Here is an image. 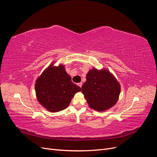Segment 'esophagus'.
Wrapping results in <instances>:
<instances>
[{
	"mask_svg": "<svg viewBox=\"0 0 157 157\" xmlns=\"http://www.w3.org/2000/svg\"><path fill=\"white\" fill-rule=\"evenodd\" d=\"M78 86H79L80 88H81L82 86V82H79V83L78 84Z\"/></svg>",
	"mask_w": 157,
	"mask_h": 157,
	"instance_id": "34e87169",
	"label": "esophagus"
}]
</instances>
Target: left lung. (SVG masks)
<instances>
[{
    "label": "left lung",
    "instance_id": "obj_1",
    "mask_svg": "<svg viewBox=\"0 0 157 157\" xmlns=\"http://www.w3.org/2000/svg\"><path fill=\"white\" fill-rule=\"evenodd\" d=\"M82 92L90 107L103 111L115 105L121 93V86L108 70L93 68L86 75Z\"/></svg>",
    "mask_w": 157,
    "mask_h": 157
}]
</instances>
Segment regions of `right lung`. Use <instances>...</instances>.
I'll list each match as a JSON object with an SVG mask.
<instances>
[{"mask_svg":"<svg viewBox=\"0 0 157 157\" xmlns=\"http://www.w3.org/2000/svg\"><path fill=\"white\" fill-rule=\"evenodd\" d=\"M80 91L81 88L71 81L63 65L54 67L52 63L36 80L38 101L50 112L67 108L75 94Z\"/></svg>","mask_w":157,"mask_h":157,"instance_id":"right-lung-1","label":"right lung"}]
</instances>
